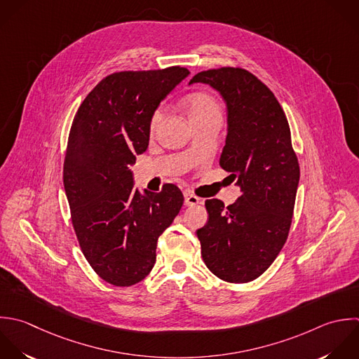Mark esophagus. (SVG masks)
Returning a JSON list of instances; mask_svg holds the SVG:
<instances>
[{"mask_svg": "<svg viewBox=\"0 0 359 359\" xmlns=\"http://www.w3.org/2000/svg\"><path fill=\"white\" fill-rule=\"evenodd\" d=\"M200 203V198L194 194H191L190 191H184V205L187 207H193L197 205Z\"/></svg>", "mask_w": 359, "mask_h": 359, "instance_id": "obj_1", "label": "esophagus"}]
</instances>
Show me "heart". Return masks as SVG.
I'll return each mask as SVG.
<instances>
[{"label": "heart", "mask_w": 359, "mask_h": 359, "mask_svg": "<svg viewBox=\"0 0 359 359\" xmlns=\"http://www.w3.org/2000/svg\"><path fill=\"white\" fill-rule=\"evenodd\" d=\"M187 116L190 121L221 118V109L217 100L207 93H194L187 99ZM165 117V107H158L149 120V133L154 134Z\"/></svg>", "instance_id": "b5f03b06"}]
</instances>
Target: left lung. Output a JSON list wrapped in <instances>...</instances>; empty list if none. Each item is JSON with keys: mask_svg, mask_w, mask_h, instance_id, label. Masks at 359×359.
<instances>
[{"mask_svg": "<svg viewBox=\"0 0 359 359\" xmlns=\"http://www.w3.org/2000/svg\"><path fill=\"white\" fill-rule=\"evenodd\" d=\"M226 103L228 134L219 165L242 196L225 207L205 201L207 224L197 231L205 266L218 278L243 284L260 277L281 252L291 228L299 163L287 116L274 93L252 72L222 67L194 75Z\"/></svg>", "mask_w": 359, "mask_h": 359, "instance_id": "obj_1", "label": "left lung"}]
</instances>
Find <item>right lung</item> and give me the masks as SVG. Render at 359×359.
Segmentation results:
<instances>
[{"mask_svg":"<svg viewBox=\"0 0 359 359\" xmlns=\"http://www.w3.org/2000/svg\"><path fill=\"white\" fill-rule=\"evenodd\" d=\"M189 69L123 71L103 78L79 106L64 159V189L81 250L106 283L142 281L156 260V242L183 205L175 184L134 187L131 165L149 142V120Z\"/></svg>","mask_w":359,"mask_h":359,"instance_id":"add662e5","label":"right lung"}]
</instances>
